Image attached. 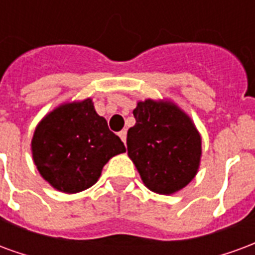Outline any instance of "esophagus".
Returning <instances> with one entry per match:
<instances>
[{"instance_id": "34e87169", "label": "esophagus", "mask_w": 255, "mask_h": 255, "mask_svg": "<svg viewBox=\"0 0 255 255\" xmlns=\"http://www.w3.org/2000/svg\"><path fill=\"white\" fill-rule=\"evenodd\" d=\"M119 136H120V139L126 143V140H127V131H126V129L120 131V132H119Z\"/></svg>"}]
</instances>
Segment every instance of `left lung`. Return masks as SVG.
I'll return each mask as SVG.
<instances>
[{"label": "left lung", "mask_w": 255, "mask_h": 255, "mask_svg": "<svg viewBox=\"0 0 255 255\" xmlns=\"http://www.w3.org/2000/svg\"><path fill=\"white\" fill-rule=\"evenodd\" d=\"M127 149L144 186L173 194L195 177L202 154L201 135L184 112L169 101L146 100L133 109Z\"/></svg>", "instance_id": "left-lung-1"}]
</instances>
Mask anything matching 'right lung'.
I'll return each mask as SVG.
<instances>
[{
    "label": "right lung",
    "instance_id": "obj_1",
    "mask_svg": "<svg viewBox=\"0 0 255 255\" xmlns=\"http://www.w3.org/2000/svg\"><path fill=\"white\" fill-rule=\"evenodd\" d=\"M31 150L41 176L58 191L75 194L95 184L104 165L126 147L87 98L63 104L43 117Z\"/></svg>",
    "mask_w": 255,
    "mask_h": 255
}]
</instances>
